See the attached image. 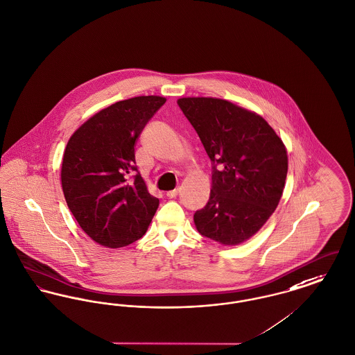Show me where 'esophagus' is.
<instances>
[{
	"instance_id": "1",
	"label": "esophagus",
	"mask_w": 355,
	"mask_h": 355,
	"mask_svg": "<svg viewBox=\"0 0 355 355\" xmlns=\"http://www.w3.org/2000/svg\"><path fill=\"white\" fill-rule=\"evenodd\" d=\"M178 189H174V190H170V191H167L166 196L168 198H174V197H177L178 196Z\"/></svg>"
}]
</instances>
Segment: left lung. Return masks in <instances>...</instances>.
Masks as SVG:
<instances>
[{
    "mask_svg": "<svg viewBox=\"0 0 355 355\" xmlns=\"http://www.w3.org/2000/svg\"><path fill=\"white\" fill-rule=\"evenodd\" d=\"M178 105L211 161L208 204L194 213L197 230L236 245L252 237L277 207L288 159L282 139L260 115L214 98H182Z\"/></svg>",
    "mask_w": 355,
    "mask_h": 355,
    "instance_id": "1",
    "label": "left lung"
}]
</instances>
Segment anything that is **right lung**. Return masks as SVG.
I'll return each mask as SVG.
<instances>
[{"label":"right lung","mask_w":355,"mask_h":355,"mask_svg":"<svg viewBox=\"0 0 355 355\" xmlns=\"http://www.w3.org/2000/svg\"><path fill=\"white\" fill-rule=\"evenodd\" d=\"M165 102L161 96H137L110 105L67 144L62 165L67 205L82 230L103 247L121 248L141 239L159 205L135 165L134 146Z\"/></svg>","instance_id":"add662e5"}]
</instances>
